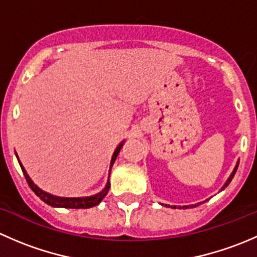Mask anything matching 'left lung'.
Here are the masks:
<instances>
[{"label":"left lung","mask_w":257,"mask_h":257,"mask_svg":"<svg viewBox=\"0 0 257 257\" xmlns=\"http://www.w3.org/2000/svg\"><path fill=\"white\" fill-rule=\"evenodd\" d=\"M237 167H239V164H237V165H236V167H235L234 172H232V174H231V175H230V178H229V179H227V181H226V183H225V185H224V186H222V189H225V186H227V185H229V183H230V181H231V179H232V178H234L235 173H236V170H237Z\"/></svg>","instance_id":"8db88e82"}]
</instances>
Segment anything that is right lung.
I'll use <instances>...</instances> for the list:
<instances>
[{"label":"right lung","mask_w":257,"mask_h":257,"mask_svg":"<svg viewBox=\"0 0 257 257\" xmlns=\"http://www.w3.org/2000/svg\"><path fill=\"white\" fill-rule=\"evenodd\" d=\"M121 147H123V144H119L118 147H116L115 152H114L112 162H110V169H112L114 162H115V159H116V157H118L119 152H120ZM20 165H21V168H22V172H23V174H25L26 180H27L28 185H30V188L32 189L33 193H35L36 195L41 199V200L45 201L46 204H48V205H51V206H56V208H67V209L93 208V206L98 205V204L103 200V198L107 195L108 191H109V188H110V184H109V181H108V184H107V186H105L104 190L94 196H89V198H58V196H53V195H51V194L45 193V191L41 190L38 186H36L35 184H33V181L31 180L30 177L27 175L26 170L23 169V167L21 163H20Z\"/></svg>","instance_id":"right-lung-1"}]
</instances>
